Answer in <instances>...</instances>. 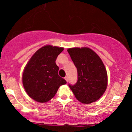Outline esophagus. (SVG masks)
<instances>
[{
  "instance_id": "obj_1",
  "label": "esophagus",
  "mask_w": 132,
  "mask_h": 132,
  "mask_svg": "<svg viewBox=\"0 0 132 132\" xmlns=\"http://www.w3.org/2000/svg\"><path fill=\"white\" fill-rule=\"evenodd\" d=\"M64 79L66 80V82H68V77H65V78H64Z\"/></svg>"
}]
</instances>
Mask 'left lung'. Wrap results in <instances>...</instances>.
<instances>
[{"label":"left lung","instance_id":"left-lung-1","mask_svg":"<svg viewBox=\"0 0 132 132\" xmlns=\"http://www.w3.org/2000/svg\"><path fill=\"white\" fill-rule=\"evenodd\" d=\"M68 52L78 69V81L69 84L75 97L82 104L95 102L107 87L106 68L99 56L87 47L68 48Z\"/></svg>","mask_w":132,"mask_h":132}]
</instances>
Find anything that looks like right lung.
Masks as SVG:
<instances>
[{"label": "right lung", "instance_id": "obj_1", "mask_svg": "<svg viewBox=\"0 0 132 132\" xmlns=\"http://www.w3.org/2000/svg\"><path fill=\"white\" fill-rule=\"evenodd\" d=\"M64 48L45 45L33 54L24 68L22 83L30 97L41 103L48 102L55 95L60 86L66 84L59 76L55 61Z\"/></svg>", "mask_w": 132, "mask_h": 132}]
</instances>
